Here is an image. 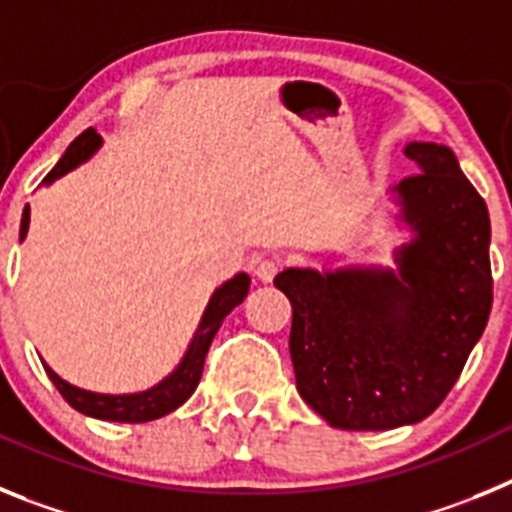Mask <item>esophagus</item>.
I'll return each instance as SVG.
<instances>
[{"label": "esophagus", "instance_id": "34e87169", "mask_svg": "<svg viewBox=\"0 0 512 512\" xmlns=\"http://www.w3.org/2000/svg\"><path fill=\"white\" fill-rule=\"evenodd\" d=\"M279 271H282V261L279 259H261L259 264H256V277L266 284L274 282V277H277Z\"/></svg>", "mask_w": 512, "mask_h": 512}]
</instances>
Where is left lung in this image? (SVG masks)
Here are the masks:
<instances>
[{
	"label": "left lung",
	"mask_w": 512,
	"mask_h": 512,
	"mask_svg": "<svg viewBox=\"0 0 512 512\" xmlns=\"http://www.w3.org/2000/svg\"><path fill=\"white\" fill-rule=\"evenodd\" d=\"M395 187L413 241L397 269H287L289 354L302 400L333 428L390 431L446 400L492 310L490 212L454 151L408 143Z\"/></svg>",
	"instance_id": "left-lung-1"
}]
</instances>
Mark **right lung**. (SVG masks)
<instances>
[{
	"instance_id": "right-lung-1",
	"label": "right lung",
	"mask_w": 512,
	"mask_h": 512,
	"mask_svg": "<svg viewBox=\"0 0 512 512\" xmlns=\"http://www.w3.org/2000/svg\"><path fill=\"white\" fill-rule=\"evenodd\" d=\"M99 146H102V135H97L94 128L84 130V133L66 148L61 161L53 166L51 174L45 176L43 184L56 182L58 176H63L66 171L84 164ZM27 225H30V207H25V212H22L20 241L27 235ZM248 284H251L248 274H235L230 282H225L223 287L215 289V295L210 297V305H207L205 315H202L200 328L194 333L182 364L176 366L164 382H158L151 390L138 392V395H99V392L79 390V387L69 384L66 379L58 377L51 366H45V372H48L51 382L56 384V390L61 392L63 400L84 415H92V418L99 420H115V423H148V420L164 418L171 410L184 405V402L192 397V392L197 390L202 369H205L207 348H210L217 328L223 325L225 315H228L235 305H241L243 297L248 295Z\"/></svg>"
}]
</instances>
